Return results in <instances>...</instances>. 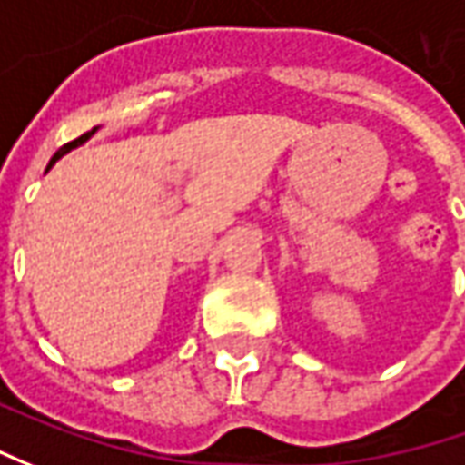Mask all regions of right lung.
I'll list each match as a JSON object with an SVG mask.
<instances>
[{
	"instance_id": "1",
	"label": "right lung",
	"mask_w": 465,
	"mask_h": 465,
	"mask_svg": "<svg viewBox=\"0 0 465 465\" xmlns=\"http://www.w3.org/2000/svg\"><path fill=\"white\" fill-rule=\"evenodd\" d=\"M94 131H97V128H92V131H87V134H84V136L74 138V141H69V143H64V146H61V149H58V152H56V156H54V159H51V164H56V159H61V156H64V153H66V152H72L74 146H79V143H82V141H87V138L92 136V134H94Z\"/></svg>"
}]
</instances>
